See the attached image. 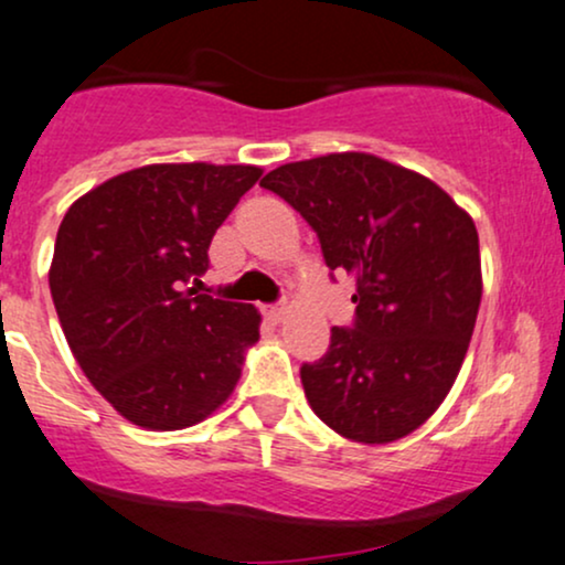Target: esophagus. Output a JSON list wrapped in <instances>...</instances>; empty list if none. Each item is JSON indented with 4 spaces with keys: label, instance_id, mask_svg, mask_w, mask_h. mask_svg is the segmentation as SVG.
<instances>
[{
    "label": "esophagus",
    "instance_id": "esophagus-1",
    "mask_svg": "<svg viewBox=\"0 0 565 565\" xmlns=\"http://www.w3.org/2000/svg\"><path fill=\"white\" fill-rule=\"evenodd\" d=\"M263 312L270 323H281V318H284L281 305H268V308H263Z\"/></svg>",
    "mask_w": 565,
    "mask_h": 565
}]
</instances>
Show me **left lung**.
Listing matches in <instances>:
<instances>
[{"mask_svg":"<svg viewBox=\"0 0 565 565\" xmlns=\"http://www.w3.org/2000/svg\"><path fill=\"white\" fill-rule=\"evenodd\" d=\"M344 270L355 329H331L329 352L305 363V397L344 439L390 445L445 403L477 326L481 257L473 217L445 189L369 152L278 166L260 181Z\"/></svg>","mask_w":565,"mask_h":565,"instance_id":"left-lung-1","label":"left lung"}]
</instances>
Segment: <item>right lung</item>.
I'll list each match as a JSON object with an SVG mask.
<instances>
[{"instance_id": "add662e5", "label": "right lung", "mask_w": 565, "mask_h": 565, "mask_svg": "<svg viewBox=\"0 0 565 565\" xmlns=\"http://www.w3.org/2000/svg\"><path fill=\"white\" fill-rule=\"evenodd\" d=\"M257 166L154 162L78 196L60 223L52 302L73 358L126 420L152 431L200 424L260 339L253 305L213 300L207 249Z\"/></svg>"}]
</instances>
